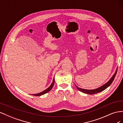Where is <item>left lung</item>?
Instances as JSON below:
<instances>
[{
	"label": "left lung",
	"instance_id": "left-lung-1",
	"mask_svg": "<svg viewBox=\"0 0 123 123\" xmlns=\"http://www.w3.org/2000/svg\"><path fill=\"white\" fill-rule=\"evenodd\" d=\"M117 69L116 71H115V73L113 74V75L112 76V77L111 78L110 80L108 81L107 83H106L105 84H104V85H103L102 86L100 87L97 89H93V90H88V89H81L80 88L78 87L77 86H76V85L75 86L76 87V88H77V89L79 90H80V91L84 93H87V94H95V93H98V92H102L103 90H105V89L108 87L109 86L112 84V83L113 82V81L114 79V78L115 77V75H116L117 73Z\"/></svg>",
	"mask_w": 123,
	"mask_h": 123
}]
</instances>
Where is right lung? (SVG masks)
Wrapping results in <instances>:
<instances>
[{
  "mask_svg": "<svg viewBox=\"0 0 123 123\" xmlns=\"http://www.w3.org/2000/svg\"><path fill=\"white\" fill-rule=\"evenodd\" d=\"M54 78L53 79V81H52V84H51V85L50 86L48 87L47 89H46V90H44V91H42V92H40V93H37V94H32L33 95H34V96H40V95H43V94H46V93H47V92H49L51 89H52V87H53V86H54Z\"/></svg>",
  "mask_w": 123,
  "mask_h": 123,
  "instance_id": "obj_1",
  "label": "right lung"
}]
</instances>
